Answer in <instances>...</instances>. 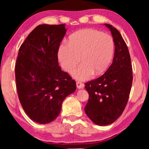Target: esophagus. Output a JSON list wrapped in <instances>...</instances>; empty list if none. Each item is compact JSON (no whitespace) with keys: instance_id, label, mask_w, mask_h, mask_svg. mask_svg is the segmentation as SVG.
Returning a JSON list of instances; mask_svg holds the SVG:
<instances>
[{"instance_id":"34e87169","label":"esophagus","mask_w":149,"mask_h":149,"mask_svg":"<svg viewBox=\"0 0 149 149\" xmlns=\"http://www.w3.org/2000/svg\"><path fill=\"white\" fill-rule=\"evenodd\" d=\"M77 87L78 89H82L84 87V84L83 83H81V81H77Z\"/></svg>"}]
</instances>
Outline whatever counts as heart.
<instances>
[{
  "instance_id": "heart-1",
  "label": "heart",
  "mask_w": 149,
  "mask_h": 149,
  "mask_svg": "<svg viewBox=\"0 0 149 149\" xmlns=\"http://www.w3.org/2000/svg\"><path fill=\"white\" fill-rule=\"evenodd\" d=\"M114 53V41L109 34L94 29H84L70 36L68 43L61 44L58 57L61 66L67 72L74 70V79L85 81L94 73L100 74L111 64Z\"/></svg>"
}]
</instances>
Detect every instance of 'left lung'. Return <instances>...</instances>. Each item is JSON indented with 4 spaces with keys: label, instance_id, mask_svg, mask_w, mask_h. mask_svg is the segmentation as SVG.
I'll list each match as a JSON object with an SVG mask.
<instances>
[{
    "label": "left lung",
    "instance_id": "obj_1",
    "mask_svg": "<svg viewBox=\"0 0 149 149\" xmlns=\"http://www.w3.org/2000/svg\"><path fill=\"white\" fill-rule=\"evenodd\" d=\"M104 25L111 30L115 43V55L104 74L85 83L89 100L85 112L93 123L107 125L115 122L125 109L133 80L129 50L121 34L112 25Z\"/></svg>",
    "mask_w": 149,
    "mask_h": 149
}]
</instances>
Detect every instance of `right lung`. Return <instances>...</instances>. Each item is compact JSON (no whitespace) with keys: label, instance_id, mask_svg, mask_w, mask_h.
Wrapping results in <instances>:
<instances>
[{"label":"right lung","instance_id":"1","mask_svg":"<svg viewBox=\"0 0 149 149\" xmlns=\"http://www.w3.org/2000/svg\"><path fill=\"white\" fill-rule=\"evenodd\" d=\"M66 24L38 25L20 46L16 60V87L20 103L30 119L47 124L60 115L76 82L58 64V51Z\"/></svg>","mask_w":149,"mask_h":149}]
</instances>
